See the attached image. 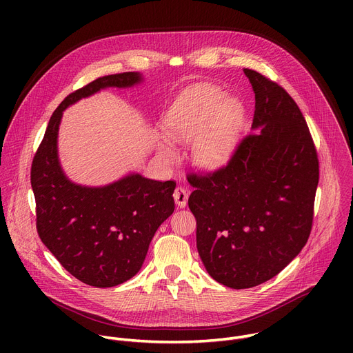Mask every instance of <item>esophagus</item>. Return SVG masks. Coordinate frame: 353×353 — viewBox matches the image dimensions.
<instances>
[{"label": "esophagus", "instance_id": "1", "mask_svg": "<svg viewBox=\"0 0 353 353\" xmlns=\"http://www.w3.org/2000/svg\"><path fill=\"white\" fill-rule=\"evenodd\" d=\"M173 196H174V201H176L177 207L184 208V207L187 205V201H188V191H187L184 187L179 185V187L174 190Z\"/></svg>", "mask_w": 353, "mask_h": 353}]
</instances>
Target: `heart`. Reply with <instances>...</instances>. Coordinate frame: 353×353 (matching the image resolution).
I'll return each mask as SVG.
<instances>
[{
  "label": "heart",
  "instance_id": "heart-1",
  "mask_svg": "<svg viewBox=\"0 0 353 353\" xmlns=\"http://www.w3.org/2000/svg\"><path fill=\"white\" fill-rule=\"evenodd\" d=\"M244 119L236 97L212 86L196 89L166 123L168 135L177 143L192 145L194 163L203 170H216L232 158ZM158 152L165 161L176 158L174 149L161 141Z\"/></svg>",
  "mask_w": 353,
  "mask_h": 353
}]
</instances>
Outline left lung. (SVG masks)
<instances>
[{
    "instance_id": "left-lung-1",
    "label": "left lung",
    "mask_w": 353,
    "mask_h": 353,
    "mask_svg": "<svg viewBox=\"0 0 353 353\" xmlns=\"http://www.w3.org/2000/svg\"><path fill=\"white\" fill-rule=\"evenodd\" d=\"M256 94L251 134L228 166L190 174L196 248L219 283L247 289L278 275L307 243L319 159L306 120L278 83L244 68Z\"/></svg>"
}]
</instances>
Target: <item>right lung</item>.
Returning <instances> with one entry per match:
<instances>
[{
    "label": "right lung",
    "mask_w": 353,
    "mask_h": 353,
    "mask_svg": "<svg viewBox=\"0 0 353 353\" xmlns=\"http://www.w3.org/2000/svg\"><path fill=\"white\" fill-rule=\"evenodd\" d=\"M142 81L139 72L114 74L68 94L50 119L32 163L36 228L43 244L72 276L94 288L117 286L141 270L150 240L174 211L176 183L139 173L100 187L71 181L59 159L60 123L63 112L78 100Z\"/></svg>",
    "instance_id": "add662e5"
}]
</instances>
